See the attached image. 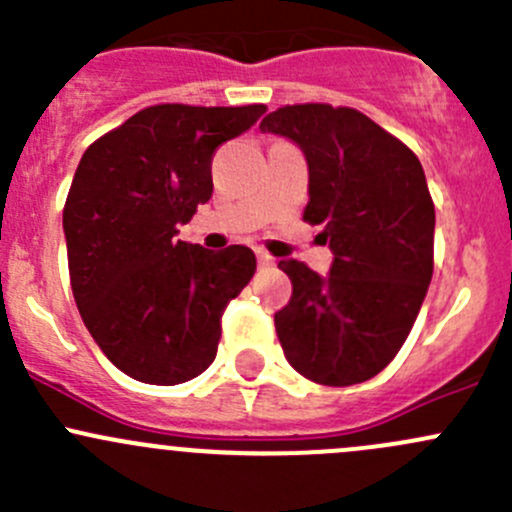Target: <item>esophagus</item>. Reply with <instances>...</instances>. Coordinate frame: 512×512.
Here are the masks:
<instances>
[{
	"mask_svg": "<svg viewBox=\"0 0 512 512\" xmlns=\"http://www.w3.org/2000/svg\"><path fill=\"white\" fill-rule=\"evenodd\" d=\"M257 262H260V267H272L275 265V257L267 255V252H262V250H257Z\"/></svg>",
	"mask_w": 512,
	"mask_h": 512,
	"instance_id": "34e87169",
	"label": "esophagus"
}]
</instances>
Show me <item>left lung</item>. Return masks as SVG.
<instances>
[{
    "mask_svg": "<svg viewBox=\"0 0 512 512\" xmlns=\"http://www.w3.org/2000/svg\"><path fill=\"white\" fill-rule=\"evenodd\" d=\"M260 128L304 151V223L322 225L334 252L327 277L280 262L292 297L275 314L277 337L309 381L361 384L404 347L431 282L436 210L426 175L409 146L349 106L294 103Z\"/></svg>",
    "mask_w": 512,
    "mask_h": 512,
    "instance_id": "left-lung-1",
    "label": "left lung"
}]
</instances>
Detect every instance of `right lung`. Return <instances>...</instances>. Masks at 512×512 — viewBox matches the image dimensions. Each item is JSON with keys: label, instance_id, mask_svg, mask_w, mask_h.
<instances>
[{"label": "right lung", "instance_id": "right-lung-1", "mask_svg": "<svg viewBox=\"0 0 512 512\" xmlns=\"http://www.w3.org/2000/svg\"><path fill=\"white\" fill-rule=\"evenodd\" d=\"M267 108L158 103L86 148L64 205L76 307L113 366L173 386L213 364L220 317L257 270L255 252L178 240L213 195L218 146Z\"/></svg>", "mask_w": 512, "mask_h": 512}]
</instances>
